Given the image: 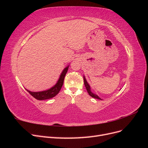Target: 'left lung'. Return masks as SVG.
Wrapping results in <instances>:
<instances>
[{
    "instance_id": "8db88e82",
    "label": "left lung",
    "mask_w": 148,
    "mask_h": 148,
    "mask_svg": "<svg viewBox=\"0 0 148 148\" xmlns=\"http://www.w3.org/2000/svg\"><path fill=\"white\" fill-rule=\"evenodd\" d=\"M83 79H84V85H85V87H86V90H87V91H88V92L89 95H90L92 97L96 98V99H101V98H100L99 96H97L96 95H95V94H93V93L91 91V88H90V86H89V84L87 83V82H86V79H85V77H83Z\"/></svg>"
}]
</instances>
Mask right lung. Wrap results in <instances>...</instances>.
Here are the masks:
<instances>
[{
    "label": "right lung",
    "mask_w": 148,
    "mask_h": 148,
    "mask_svg": "<svg viewBox=\"0 0 148 148\" xmlns=\"http://www.w3.org/2000/svg\"><path fill=\"white\" fill-rule=\"evenodd\" d=\"M68 69H69V66H66V68L63 70V71H62V73L60 75V77L55 86H53L52 88L48 89V90L40 91V92H31L27 90V89H26V90H27V91L31 96L38 100H40V101L45 100V99H51L52 97H53L59 92L60 90L61 89L62 85L64 84V78L67 71H68Z\"/></svg>",
    "instance_id": "add662e5"
}]
</instances>
